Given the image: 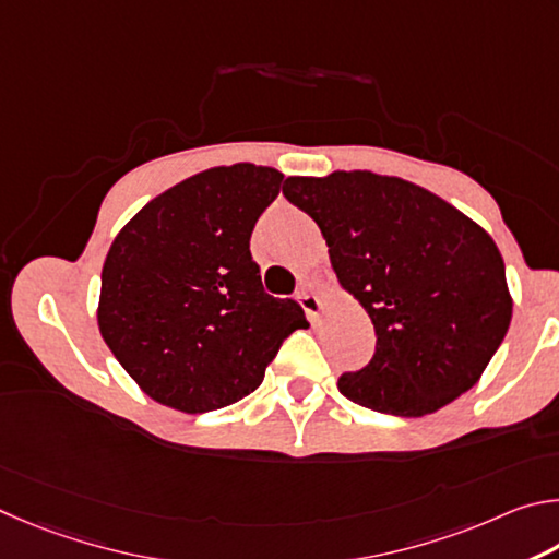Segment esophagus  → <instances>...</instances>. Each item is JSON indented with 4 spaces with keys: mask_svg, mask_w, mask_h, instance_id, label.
Returning a JSON list of instances; mask_svg holds the SVG:
<instances>
[{
    "mask_svg": "<svg viewBox=\"0 0 559 559\" xmlns=\"http://www.w3.org/2000/svg\"><path fill=\"white\" fill-rule=\"evenodd\" d=\"M297 299H299V305H301V309L307 311V317H309V321H317L319 319V314H321V299L314 295V292H307V289H301L299 295H297Z\"/></svg>",
    "mask_w": 559,
    "mask_h": 559,
    "instance_id": "obj_1",
    "label": "esophagus"
}]
</instances>
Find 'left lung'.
<instances>
[{
  "label": "left lung",
  "mask_w": 559,
  "mask_h": 559,
  "mask_svg": "<svg viewBox=\"0 0 559 559\" xmlns=\"http://www.w3.org/2000/svg\"><path fill=\"white\" fill-rule=\"evenodd\" d=\"M282 193L314 218L341 287L373 321L376 354L338 378L341 393L376 413L423 417L474 388L513 317L491 235L397 176H289Z\"/></svg>",
  "instance_id": "left-lung-1"
}]
</instances>
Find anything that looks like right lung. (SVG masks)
Returning <instances> with one entry per match:
<instances>
[{
	"label": "right lung",
	"instance_id": "obj_1",
	"mask_svg": "<svg viewBox=\"0 0 559 559\" xmlns=\"http://www.w3.org/2000/svg\"><path fill=\"white\" fill-rule=\"evenodd\" d=\"M282 179L270 166H213L156 195L112 240L97 326L156 403L189 415L238 403L307 326L295 299L262 289L250 254Z\"/></svg>",
	"mask_w": 559,
	"mask_h": 559
}]
</instances>
